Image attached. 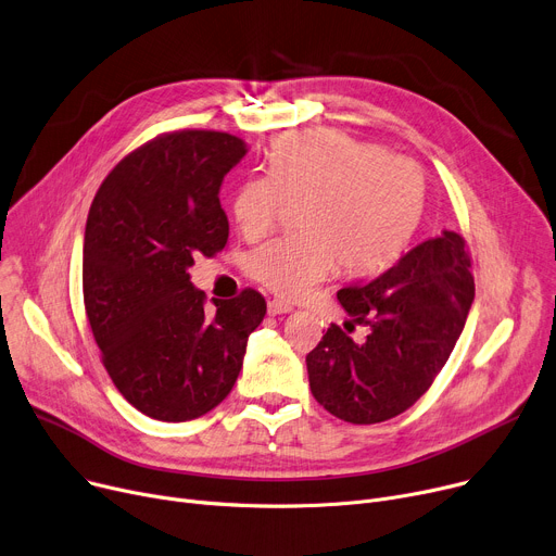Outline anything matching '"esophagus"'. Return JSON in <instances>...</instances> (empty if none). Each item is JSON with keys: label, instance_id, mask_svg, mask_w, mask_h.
<instances>
[{"label": "esophagus", "instance_id": "34e87169", "mask_svg": "<svg viewBox=\"0 0 556 556\" xmlns=\"http://www.w3.org/2000/svg\"><path fill=\"white\" fill-rule=\"evenodd\" d=\"M290 311H292V306L286 304V302H281V300H270V302H268V313H270V315H286V313H290Z\"/></svg>", "mask_w": 556, "mask_h": 556}]
</instances>
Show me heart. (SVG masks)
<instances>
[{"instance_id": "heart-1", "label": "heart", "mask_w": 556, "mask_h": 556, "mask_svg": "<svg viewBox=\"0 0 556 556\" xmlns=\"http://www.w3.org/2000/svg\"><path fill=\"white\" fill-rule=\"evenodd\" d=\"M286 201L304 203V235L254 250L250 275L283 298H300L338 264L349 275H374L397 262L425 216L427 178L418 163L387 156L371 142L338 131L290 134L273 144L268 174L237 190L239 232H270Z\"/></svg>"}]
</instances>
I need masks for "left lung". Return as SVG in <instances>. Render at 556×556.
Returning <instances> with one entry per match:
<instances>
[{"mask_svg": "<svg viewBox=\"0 0 556 556\" xmlns=\"http://www.w3.org/2000/svg\"><path fill=\"white\" fill-rule=\"evenodd\" d=\"M471 264L460 235L445 230L402 254L378 277L338 290L353 342L332 324L306 355L308 382L326 412L353 425L395 418L431 387L450 359L473 302Z\"/></svg>", "mask_w": 556, "mask_h": 556, "instance_id": "left-lung-1", "label": "left lung"}]
</instances>
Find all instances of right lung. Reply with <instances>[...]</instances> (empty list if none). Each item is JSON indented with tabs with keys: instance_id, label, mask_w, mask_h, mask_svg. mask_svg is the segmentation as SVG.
Returning a JSON list of instances; mask_svg holds the SVG:
<instances>
[{
	"instance_id": "right-lung-1",
	"label": "right lung",
	"mask_w": 556,
	"mask_h": 556,
	"mask_svg": "<svg viewBox=\"0 0 556 556\" xmlns=\"http://www.w3.org/2000/svg\"><path fill=\"white\" fill-rule=\"evenodd\" d=\"M248 144L220 131H174L111 172L91 203L85 308L109 378L144 416L194 420L232 391L266 300L243 290L214 300L190 281L194 256L230 235L218 192Z\"/></svg>"
}]
</instances>
